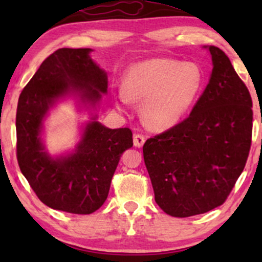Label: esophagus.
I'll use <instances>...</instances> for the list:
<instances>
[{
	"instance_id": "1",
	"label": "esophagus",
	"mask_w": 262,
	"mask_h": 262,
	"mask_svg": "<svg viewBox=\"0 0 262 262\" xmlns=\"http://www.w3.org/2000/svg\"><path fill=\"white\" fill-rule=\"evenodd\" d=\"M145 142V136L142 135V134H136L134 136V144L135 146H137V148H141L144 144Z\"/></svg>"
}]
</instances>
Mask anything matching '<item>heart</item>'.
Returning <instances> with one entry per match:
<instances>
[{
  "mask_svg": "<svg viewBox=\"0 0 262 262\" xmlns=\"http://www.w3.org/2000/svg\"><path fill=\"white\" fill-rule=\"evenodd\" d=\"M203 87V74L194 63L155 58L138 63L127 71L123 105L143 102L142 119L151 130L166 131L184 119Z\"/></svg>",
  "mask_w": 262,
  "mask_h": 262,
  "instance_id": "1",
  "label": "heart"
}]
</instances>
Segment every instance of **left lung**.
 Instances as JSON below:
<instances>
[{
    "label": "left lung",
    "instance_id": "8db88e82",
    "mask_svg": "<svg viewBox=\"0 0 262 262\" xmlns=\"http://www.w3.org/2000/svg\"><path fill=\"white\" fill-rule=\"evenodd\" d=\"M209 50L212 74L192 112L143 145L155 202L173 217L221 206L245 169L252 144L248 88L220 48Z\"/></svg>",
    "mask_w": 262,
    "mask_h": 262
}]
</instances>
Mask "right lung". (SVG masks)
Returning a JSON list of instances; mask_svg holds the SVG:
<instances>
[{
    "label": "right lung",
    "instance_id": "obj_1",
    "mask_svg": "<svg viewBox=\"0 0 262 262\" xmlns=\"http://www.w3.org/2000/svg\"><path fill=\"white\" fill-rule=\"evenodd\" d=\"M91 49H58L40 64L21 92L16 110V159L41 203L76 214L93 213L105 203L121 154L134 145L128 127L85 126L76 152L52 159L40 142L42 119L60 96L76 92L96 102L107 91V76L93 62Z\"/></svg>",
    "mask_w": 262,
    "mask_h": 262
}]
</instances>
